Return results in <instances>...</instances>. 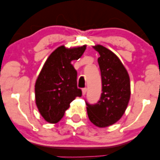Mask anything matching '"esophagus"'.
Here are the masks:
<instances>
[{"mask_svg":"<svg viewBox=\"0 0 160 160\" xmlns=\"http://www.w3.org/2000/svg\"><path fill=\"white\" fill-rule=\"evenodd\" d=\"M86 91H87V89H86V88H83V89H82V95H83V96L86 95Z\"/></svg>","mask_w":160,"mask_h":160,"instance_id":"1","label":"esophagus"}]
</instances>
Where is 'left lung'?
I'll list each match as a JSON object with an SVG mask.
<instances>
[{
	"instance_id": "8db88e82",
	"label": "left lung",
	"mask_w": 160,
	"mask_h": 160,
	"mask_svg": "<svg viewBox=\"0 0 160 160\" xmlns=\"http://www.w3.org/2000/svg\"><path fill=\"white\" fill-rule=\"evenodd\" d=\"M100 55L98 62L102 93L97 103L86 102L89 120L100 128L114 124L122 117L129 102L130 80L127 71L113 52L102 45L93 47Z\"/></svg>"
}]
</instances>
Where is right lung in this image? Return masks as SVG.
I'll return each mask as SVG.
<instances>
[{
	"instance_id": "add662e5",
	"label": "right lung",
	"mask_w": 160,
	"mask_h": 160,
	"mask_svg": "<svg viewBox=\"0 0 160 160\" xmlns=\"http://www.w3.org/2000/svg\"><path fill=\"white\" fill-rule=\"evenodd\" d=\"M86 47H58L47 58L37 79V107L44 120L50 123L60 121L71 102L82 95L81 89L78 88V72L71 62L82 56Z\"/></svg>"
}]
</instances>
